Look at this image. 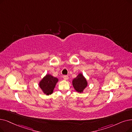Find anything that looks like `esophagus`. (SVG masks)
<instances>
[{"label":"esophagus","instance_id":"34e87169","mask_svg":"<svg viewBox=\"0 0 132 132\" xmlns=\"http://www.w3.org/2000/svg\"><path fill=\"white\" fill-rule=\"evenodd\" d=\"M63 78H64V80H67L68 79V77L67 76H64V77H63Z\"/></svg>","mask_w":132,"mask_h":132}]
</instances>
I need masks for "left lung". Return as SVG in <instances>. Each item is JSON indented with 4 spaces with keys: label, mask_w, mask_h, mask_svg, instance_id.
Listing matches in <instances>:
<instances>
[{
    "label": "left lung",
    "mask_w": 132,
    "mask_h": 132,
    "mask_svg": "<svg viewBox=\"0 0 132 132\" xmlns=\"http://www.w3.org/2000/svg\"><path fill=\"white\" fill-rule=\"evenodd\" d=\"M72 85L76 92L81 93H83L84 89L87 86L88 82L82 73H80L76 78L73 79Z\"/></svg>",
    "instance_id": "obj_1"
}]
</instances>
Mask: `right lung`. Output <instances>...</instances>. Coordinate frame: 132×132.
I'll use <instances>...</instances> for the list:
<instances>
[{"label": "right lung", "mask_w": 132, "mask_h": 132, "mask_svg": "<svg viewBox=\"0 0 132 132\" xmlns=\"http://www.w3.org/2000/svg\"><path fill=\"white\" fill-rule=\"evenodd\" d=\"M58 81V78L47 74L39 81V86L45 94L51 95L53 93L55 85Z\"/></svg>", "instance_id": "1"}]
</instances>
